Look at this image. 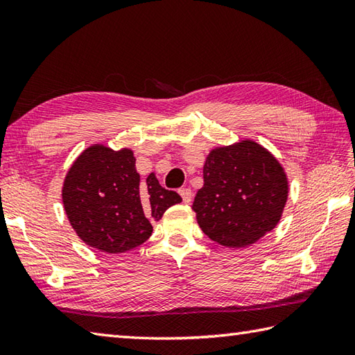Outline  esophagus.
Segmentation results:
<instances>
[{"instance_id":"obj_1","label":"esophagus","mask_w":355,"mask_h":355,"mask_svg":"<svg viewBox=\"0 0 355 355\" xmlns=\"http://www.w3.org/2000/svg\"><path fill=\"white\" fill-rule=\"evenodd\" d=\"M180 192V196H182V198H183V201L184 203L187 205V203H191V200H192V191H191V187H182V189L178 191Z\"/></svg>"}]
</instances>
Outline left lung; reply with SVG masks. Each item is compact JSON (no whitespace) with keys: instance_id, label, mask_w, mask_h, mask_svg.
Instances as JSON below:
<instances>
[{"instance_id":"8db88e82","label":"left lung","mask_w":355,"mask_h":355,"mask_svg":"<svg viewBox=\"0 0 355 355\" xmlns=\"http://www.w3.org/2000/svg\"><path fill=\"white\" fill-rule=\"evenodd\" d=\"M203 182L192 211L201 231L227 248L249 246L272 231L288 200L282 164L251 140L214 149Z\"/></svg>"}]
</instances>
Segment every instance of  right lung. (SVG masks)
<instances>
[{"instance_id": "add662e5", "label": "right lung", "mask_w": 355, "mask_h": 355, "mask_svg": "<svg viewBox=\"0 0 355 355\" xmlns=\"http://www.w3.org/2000/svg\"><path fill=\"white\" fill-rule=\"evenodd\" d=\"M182 201L154 173L140 182L129 149L95 144L75 159L62 186V203L86 245L107 254L134 249L150 237L152 221Z\"/></svg>"}]
</instances>
